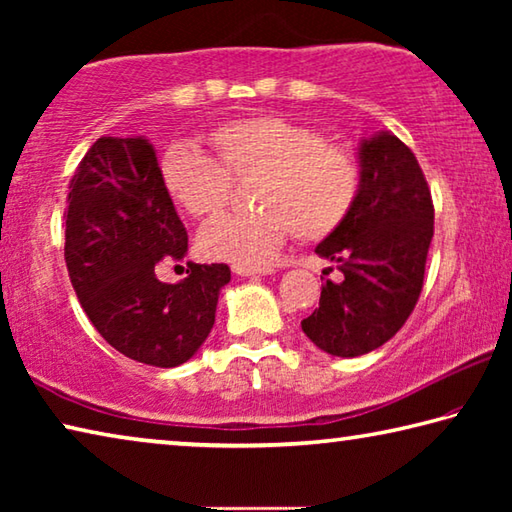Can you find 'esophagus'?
<instances>
[{
	"mask_svg": "<svg viewBox=\"0 0 512 512\" xmlns=\"http://www.w3.org/2000/svg\"><path fill=\"white\" fill-rule=\"evenodd\" d=\"M273 268H266V266H244V264H235L232 266V273L237 275H268Z\"/></svg>",
	"mask_w": 512,
	"mask_h": 512,
	"instance_id": "34e87169",
	"label": "esophagus"
}]
</instances>
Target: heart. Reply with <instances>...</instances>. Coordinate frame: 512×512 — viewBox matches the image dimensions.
I'll return each mask as SVG.
<instances>
[{
    "mask_svg": "<svg viewBox=\"0 0 512 512\" xmlns=\"http://www.w3.org/2000/svg\"><path fill=\"white\" fill-rule=\"evenodd\" d=\"M207 142L216 160L189 144H171L160 158L162 187L180 210L207 219L228 201L230 178L255 176V210L216 216L198 235V250L207 259L266 264L291 232L305 241L332 237L361 198L357 155L300 121L232 119L216 126Z\"/></svg>",
    "mask_w": 512,
    "mask_h": 512,
    "instance_id": "1",
    "label": "heart"
}]
</instances>
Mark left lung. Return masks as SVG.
<instances>
[{"label":"left lung","instance_id":"obj_1","mask_svg":"<svg viewBox=\"0 0 512 512\" xmlns=\"http://www.w3.org/2000/svg\"><path fill=\"white\" fill-rule=\"evenodd\" d=\"M363 189L339 232L316 246L343 282H325L302 320L311 343L334 357H361L400 332L424 284L433 201L413 151L381 131L361 142Z\"/></svg>","mask_w":512,"mask_h":512}]
</instances>
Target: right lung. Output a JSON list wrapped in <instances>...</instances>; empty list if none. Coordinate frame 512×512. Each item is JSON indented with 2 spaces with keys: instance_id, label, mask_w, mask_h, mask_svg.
Instances as JSON below:
<instances>
[{
  "instance_id": "obj_1",
  "label": "right lung",
  "mask_w": 512,
  "mask_h": 512,
  "mask_svg": "<svg viewBox=\"0 0 512 512\" xmlns=\"http://www.w3.org/2000/svg\"><path fill=\"white\" fill-rule=\"evenodd\" d=\"M187 255V230L160 180L144 137H99L69 180L65 262L97 332L128 359L176 368L214 325L228 264L187 262L178 284L158 264Z\"/></svg>"
}]
</instances>
